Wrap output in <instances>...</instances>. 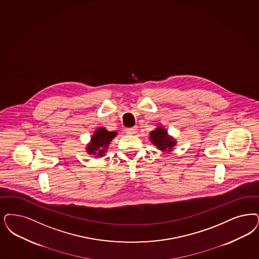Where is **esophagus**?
<instances>
[{
	"label": "esophagus",
	"mask_w": 259,
	"mask_h": 259,
	"mask_svg": "<svg viewBox=\"0 0 259 259\" xmlns=\"http://www.w3.org/2000/svg\"><path fill=\"white\" fill-rule=\"evenodd\" d=\"M137 127H132V128H127L126 130H125V132L127 133V134L129 135H133L137 132Z\"/></svg>",
	"instance_id": "1"
}]
</instances>
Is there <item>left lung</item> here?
<instances>
[{
	"mask_svg": "<svg viewBox=\"0 0 259 259\" xmlns=\"http://www.w3.org/2000/svg\"><path fill=\"white\" fill-rule=\"evenodd\" d=\"M149 140L160 151L166 153L172 151L177 144L176 139L169 136L162 125H157L155 129L149 133Z\"/></svg>",
	"mask_w": 259,
	"mask_h": 259,
	"instance_id": "obj_1",
	"label": "left lung"
}]
</instances>
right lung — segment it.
I'll return each mask as SVG.
<instances>
[{"instance_id":"1","label":"right lung","mask_w":259,"mask_h":259,"mask_svg":"<svg viewBox=\"0 0 259 259\" xmlns=\"http://www.w3.org/2000/svg\"><path fill=\"white\" fill-rule=\"evenodd\" d=\"M116 135L117 132L108 131L105 127H98L92 136L91 142L85 146L87 152L90 155L103 157Z\"/></svg>"}]
</instances>
